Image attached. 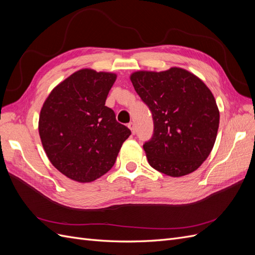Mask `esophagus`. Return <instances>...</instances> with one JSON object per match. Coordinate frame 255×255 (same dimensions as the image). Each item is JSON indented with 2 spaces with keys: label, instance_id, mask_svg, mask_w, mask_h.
I'll return each mask as SVG.
<instances>
[{
  "label": "esophagus",
  "instance_id": "obj_1",
  "mask_svg": "<svg viewBox=\"0 0 255 255\" xmlns=\"http://www.w3.org/2000/svg\"><path fill=\"white\" fill-rule=\"evenodd\" d=\"M128 127L130 129V132H132L133 134H135V125H134V123L133 122H129Z\"/></svg>",
  "mask_w": 255,
  "mask_h": 255
}]
</instances>
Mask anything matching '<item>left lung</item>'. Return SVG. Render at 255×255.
I'll use <instances>...</instances> for the list:
<instances>
[{"label":"left lung","instance_id":"obj_1","mask_svg":"<svg viewBox=\"0 0 255 255\" xmlns=\"http://www.w3.org/2000/svg\"><path fill=\"white\" fill-rule=\"evenodd\" d=\"M136 92L152 113L154 133L143 144L155 170L179 177L208 157L217 137L219 110L206 85L182 68L130 74Z\"/></svg>","mask_w":255,"mask_h":255}]
</instances>
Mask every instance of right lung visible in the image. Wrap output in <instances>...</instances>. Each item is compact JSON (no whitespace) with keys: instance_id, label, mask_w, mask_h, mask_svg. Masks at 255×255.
<instances>
[{"instance_id":"right-lung-1","label":"right lung","mask_w":255,"mask_h":255,"mask_svg":"<svg viewBox=\"0 0 255 255\" xmlns=\"http://www.w3.org/2000/svg\"><path fill=\"white\" fill-rule=\"evenodd\" d=\"M117 79L81 69L54 88L41 107L38 129L48 158L59 172L89 183L110 171L130 130L105 106Z\"/></svg>"}]
</instances>
